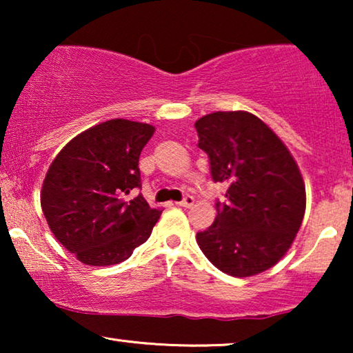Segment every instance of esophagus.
Instances as JSON below:
<instances>
[{
  "label": "esophagus",
  "instance_id": "esophagus-1",
  "mask_svg": "<svg viewBox=\"0 0 353 353\" xmlns=\"http://www.w3.org/2000/svg\"><path fill=\"white\" fill-rule=\"evenodd\" d=\"M176 204H178V205H180V207H191L192 204H194V197H192V196H190V194H188V196H185V197H183V201H180V202H176Z\"/></svg>",
  "mask_w": 353,
  "mask_h": 353
}]
</instances>
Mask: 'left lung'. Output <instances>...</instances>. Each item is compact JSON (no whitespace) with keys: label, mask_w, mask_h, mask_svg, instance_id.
Masks as SVG:
<instances>
[{"label":"left lung","mask_w":353,"mask_h":353,"mask_svg":"<svg viewBox=\"0 0 353 353\" xmlns=\"http://www.w3.org/2000/svg\"><path fill=\"white\" fill-rule=\"evenodd\" d=\"M194 127L212 180L228 186L214 223L196 234L197 244L231 276L272 268L291 248L305 214L296 161L273 130L245 110L204 115Z\"/></svg>","instance_id":"left-lung-1"}]
</instances>
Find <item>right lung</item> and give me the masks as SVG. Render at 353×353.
Here are the masks:
<instances>
[{"label": "right lung", "mask_w": 353, "mask_h": 353, "mask_svg": "<svg viewBox=\"0 0 353 353\" xmlns=\"http://www.w3.org/2000/svg\"><path fill=\"white\" fill-rule=\"evenodd\" d=\"M152 125L112 119L94 125L62 148L41 186V209L56 239L85 265L127 260L146 243L162 210L141 194L139 154Z\"/></svg>", "instance_id": "obj_1"}]
</instances>
